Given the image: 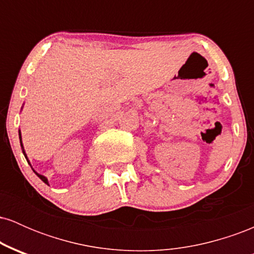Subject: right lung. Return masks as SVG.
<instances>
[{
	"label": "right lung",
	"instance_id": "1",
	"mask_svg": "<svg viewBox=\"0 0 254 254\" xmlns=\"http://www.w3.org/2000/svg\"><path fill=\"white\" fill-rule=\"evenodd\" d=\"M21 110H22V107H21ZM19 138H20V145H21V149H22V153H24V155H25V157H26V160H27V162H28V164H30V166H31V167H32V165H31L30 160H28V157H27V154H26V151H25L24 144H22V138H21V131H20V130H19ZM32 170H33V168H32ZM33 172H34V173H36V174H37V176H38V177H39V178H40V179H42V180H43V182H44V183H45V184H46V185H50V184H49V180H48V178H46L45 176H43V174H39V173H38V172H36V171H34V170H33Z\"/></svg>",
	"mask_w": 254,
	"mask_h": 254
}]
</instances>
